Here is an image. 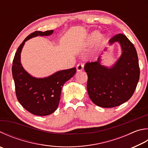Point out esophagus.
<instances>
[{"label":"esophagus","mask_w":148,"mask_h":148,"mask_svg":"<svg viewBox=\"0 0 148 148\" xmlns=\"http://www.w3.org/2000/svg\"><path fill=\"white\" fill-rule=\"evenodd\" d=\"M76 69L77 71H82L83 69H84V64L82 63H78L76 66Z\"/></svg>","instance_id":"esophagus-1"}]
</instances>
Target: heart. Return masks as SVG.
Instances as JSON below:
<instances>
[{
	"label": "heart",
	"instance_id": "b5f03b06",
	"mask_svg": "<svg viewBox=\"0 0 148 148\" xmlns=\"http://www.w3.org/2000/svg\"><path fill=\"white\" fill-rule=\"evenodd\" d=\"M99 36H100V34H99L98 32H92V34H90L89 35V36H88V41L91 43H94V42H95L96 41H97Z\"/></svg>",
	"mask_w": 148,
	"mask_h": 148
}]
</instances>
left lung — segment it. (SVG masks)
Listing matches in <instances>:
<instances>
[{
    "instance_id": "8db88e82",
    "label": "left lung",
    "mask_w": 148,
    "mask_h": 148,
    "mask_svg": "<svg viewBox=\"0 0 148 148\" xmlns=\"http://www.w3.org/2000/svg\"><path fill=\"white\" fill-rule=\"evenodd\" d=\"M116 41L121 45L122 53L113 66L109 69L101 65L99 58L84 67L89 98L96 106L105 108L119 106L130 100L140 77L138 56L133 44L122 34L109 41L111 45Z\"/></svg>"
}]
</instances>
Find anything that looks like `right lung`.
<instances>
[{
	"instance_id": "add662e5",
	"label": "right lung",
	"mask_w": 148,
	"mask_h": 148,
	"mask_svg": "<svg viewBox=\"0 0 148 148\" xmlns=\"http://www.w3.org/2000/svg\"><path fill=\"white\" fill-rule=\"evenodd\" d=\"M53 32L52 29L29 34L18 47L13 60L12 75L17 100L26 110L37 116L49 115L57 109L62 87L76 72V68H72L58 71L45 78H36L23 68L21 52L25 42L38 36H50Z\"/></svg>"
}]
</instances>
